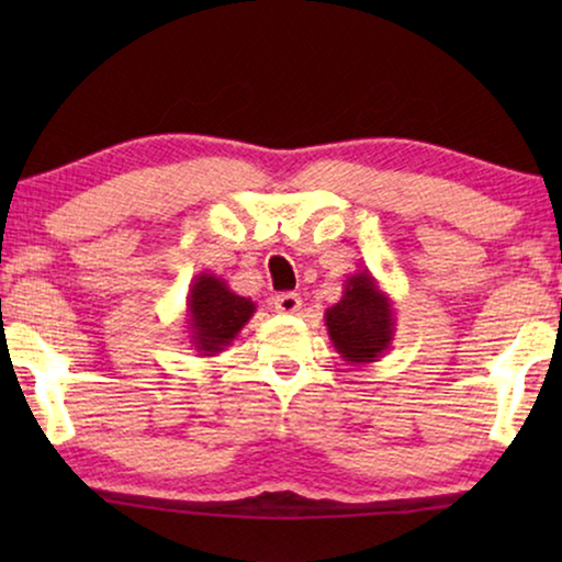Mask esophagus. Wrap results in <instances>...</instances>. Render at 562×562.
<instances>
[{
	"mask_svg": "<svg viewBox=\"0 0 562 562\" xmlns=\"http://www.w3.org/2000/svg\"><path fill=\"white\" fill-rule=\"evenodd\" d=\"M273 310L281 314H296L302 310V296L294 294V291H283V294L273 296Z\"/></svg>",
	"mask_w": 562,
	"mask_h": 562,
	"instance_id": "1",
	"label": "esophagus"
}]
</instances>
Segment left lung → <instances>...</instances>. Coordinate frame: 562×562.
I'll list each match as a JSON object with an SVG mask.
<instances>
[{
  "label": "left lung",
  "instance_id": "8db88e82",
  "mask_svg": "<svg viewBox=\"0 0 562 562\" xmlns=\"http://www.w3.org/2000/svg\"><path fill=\"white\" fill-rule=\"evenodd\" d=\"M325 325L342 360L350 366L375 363L394 342V302L371 271H358L345 279L342 299L325 312Z\"/></svg>",
  "mask_w": 562,
  "mask_h": 562
}]
</instances>
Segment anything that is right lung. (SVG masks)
<instances>
[{
	"label": "right lung",
	"mask_w": 562,
	"mask_h": 562,
	"mask_svg": "<svg viewBox=\"0 0 562 562\" xmlns=\"http://www.w3.org/2000/svg\"><path fill=\"white\" fill-rule=\"evenodd\" d=\"M256 314L250 299L235 294L225 279L214 273H196L187 296V333L191 350L212 358L233 345L240 329Z\"/></svg>",
	"instance_id": "add662e5"
}]
</instances>
